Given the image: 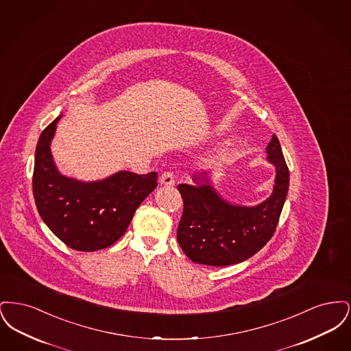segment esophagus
<instances>
[{"instance_id": "obj_1", "label": "esophagus", "mask_w": 351, "mask_h": 351, "mask_svg": "<svg viewBox=\"0 0 351 351\" xmlns=\"http://www.w3.org/2000/svg\"><path fill=\"white\" fill-rule=\"evenodd\" d=\"M160 184H163V185H173L175 184V176H173V172H171V171H166V172H163L162 173V176H160Z\"/></svg>"}]
</instances>
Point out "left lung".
<instances>
[{"label":"left lung","mask_w":351,"mask_h":351,"mask_svg":"<svg viewBox=\"0 0 351 351\" xmlns=\"http://www.w3.org/2000/svg\"><path fill=\"white\" fill-rule=\"evenodd\" d=\"M267 154L276 168L275 185L272 195L256 206L223 200L206 171L193 178L197 185H178L184 202L178 242L192 262L216 267L241 263L272 238L287 197L289 171L276 135L268 143Z\"/></svg>","instance_id":"1"}]
</instances>
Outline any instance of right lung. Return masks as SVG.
I'll use <instances>...</instances> for the list:
<instances>
[{"mask_svg": "<svg viewBox=\"0 0 351 351\" xmlns=\"http://www.w3.org/2000/svg\"><path fill=\"white\" fill-rule=\"evenodd\" d=\"M55 118L42 132L34 163V200L39 216L68 247L96 251L112 246L125 234L136 208L158 185V173L129 171L93 183L63 176L52 160L50 143Z\"/></svg>", "mask_w": 351, "mask_h": 351, "instance_id": "1", "label": "right lung"}]
</instances>
